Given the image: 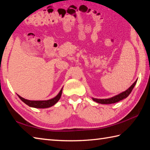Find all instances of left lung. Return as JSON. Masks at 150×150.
I'll return each instance as SVG.
<instances>
[{"label":"left lung","instance_id":"8db88e82","mask_svg":"<svg viewBox=\"0 0 150 150\" xmlns=\"http://www.w3.org/2000/svg\"><path fill=\"white\" fill-rule=\"evenodd\" d=\"M137 80L138 79L136 80L135 82L133 83L129 88L127 89L126 91L121 92V93L117 95H116V96L110 98H105V99H98V98H92V99L93 100L94 102H96L98 103H102V104H111V103L118 102L129 96V95L130 94V92H132V89L134 88L135 84H137Z\"/></svg>","mask_w":150,"mask_h":150}]
</instances>
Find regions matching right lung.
<instances>
[{
	"label": "right lung",
	"mask_w": 150,
	"mask_h": 150,
	"mask_svg": "<svg viewBox=\"0 0 150 150\" xmlns=\"http://www.w3.org/2000/svg\"><path fill=\"white\" fill-rule=\"evenodd\" d=\"M62 90H63V87H62L60 91L59 92V93L57 94L54 98L50 100H29L23 98L21 97L20 95L18 94V97L21 100V101L23 102L24 103L29 105V107L35 108H40V109H44V108H48L52 107L54 105H55L56 103L59 101V100L60 99L62 93Z\"/></svg>",
	"instance_id": "1"
}]
</instances>
